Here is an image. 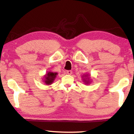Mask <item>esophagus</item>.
I'll return each mask as SVG.
<instances>
[{
  "label": "esophagus",
  "instance_id": "esophagus-1",
  "mask_svg": "<svg viewBox=\"0 0 134 134\" xmlns=\"http://www.w3.org/2000/svg\"><path fill=\"white\" fill-rule=\"evenodd\" d=\"M67 74L69 75H71L72 74V70H67Z\"/></svg>",
  "mask_w": 134,
  "mask_h": 134
}]
</instances>
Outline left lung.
<instances>
[{
    "mask_svg": "<svg viewBox=\"0 0 134 134\" xmlns=\"http://www.w3.org/2000/svg\"><path fill=\"white\" fill-rule=\"evenodd\" d=\"M87 75H84V76H82V78H83V81H84V83L85 84H90V77H87Z\"/></svg>",
    "mask_w": 134,
    "mask_h": 134,
    "instance_id": "obj_1",
    "label": "left lung"
}]
</instances>
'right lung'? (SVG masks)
Instances as JSON below:
<instances>
[{"label":"right lung","mask_w":134,"mask_h":134,"mask_svg":"<svg viewBox=\"0 0 134 134\" xmlns=\"http://www.w3.org/2000/svg\"><path fill=\"white\" fill-rule=\"evenodd\" d=\"M58 74L57 72H47V74L44 76V82L47 85H50L52 84L55 78H56L57 75Z\"/></svg>","instance_id":"obj_1"}]
</instances>
